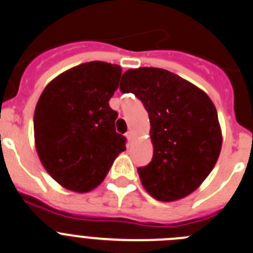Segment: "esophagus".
<instances>
[{"instance_id":"esophagus-1","label":"esophagus","mask_w":253,"mask_h":253,"mask_svg":"<svg viewBox=\"0 0 253 253\" xmlns=\"http://www.w3.org/2000/svg\"><path fill=\"white\" fill-rule=\"evenodd\" d=\"M125 136H126V139H128V142H131V140L134 139V133L131 130H129L128 133L125 134Z\"/></svg>"}]
</instances>
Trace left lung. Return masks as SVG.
Returning a JSON list of instances; mask_svg holds the SVG:
<instances>
[{"label":"left lung","instance_id":"1","mask_svg":"<svg viewBox=\"0 0 253 253\" xmlns=\"http://www.w3.org/2000/svg\"><path fill=\"white\" fill-rule=\"evenodd\" d=\"M149 114L153 158L138 168L153 198L173 202L196 191L216 166L222 130L214 104L198 86L168 70L130 69L120 81Z\"/></svg>","mask_w":253,"mask_h":253}]
</instances>
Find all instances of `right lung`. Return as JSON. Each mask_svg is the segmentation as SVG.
<instances>
[{"label":"right lung","mask_w":253,"mask_h":253,"mask_svg":"<svg viewBox=\"0 0 253 253\" xmlns=\"http://www.w3.org/2000/svg\"><path fill=\"white\" fill-rule=\"evenodd\" d=\"M120 76L118 65L80 64L50 81L37 101L35 147L43 168L64 188L92 191L125 150V138L115 131L118 113L109 106Z\"/></svg>","instance_id":"right-lung-1"}]
</instances>
